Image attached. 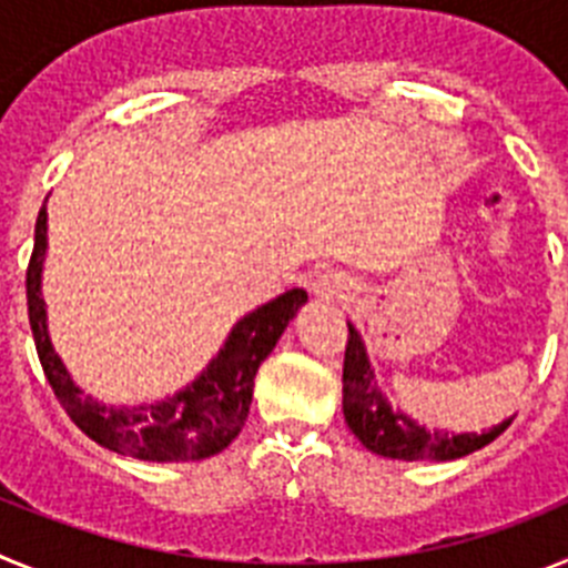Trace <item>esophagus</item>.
<instances>
[{
    "mask_svg": "<svg viewBox=\"0 0 568 568\" xmlns=\"http://www.w3.org/2000/svg\"><path fill=\"white\" fill-rule=\"evenodd\" d=\"M310 290H313L318 298L327 301H341L349 295L353 290V281L346 278L344 273H335V270H324V273H315V278L310 281Z\"/></svg>",
    "mask_w": 568,
    "mask_h": 568,
    "instance_id": "34e87169",
    "label": "esophagus"
}]
</instances>
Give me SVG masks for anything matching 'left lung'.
<instances>
[{
	"instance_id": "left-lung-1",
	"label": "left lung",
	"mask_w": 568,
	"mask_h": 568,
	"mask_svg": "<svg viewBox=\"0 0 568 568\" xmlns=\"http://www.w3.org/2000/svg\"><path fill=\"white\" fill-rule=\"evenodd\" d=\"M344 418L366 449L395 460L464 458V455L478 453L486 444H491L511 424V420H504L500 426L480 435H449L426 433L424 426H418L406 415L393 413V406L381 398L369 361H366L364 344H361L358 333L353 327L346 335L344 353Z\"/></svg>"
}]
</instances>
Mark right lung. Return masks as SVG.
Instances as JSON below:
<instances>
[{
	"mask_svg": "<svg viewBox=\"0 0 568 568\" xmlns=\"http://www.w3.org/2000/svg\"><path fill=\"white\" fill-rule=\"evenodd\" d=\"M44 239H48V213L42 207L37 215L33 253L24 275L28 318L44 378L70 420L97 444L139 460H162V464L202 460L227 449L247 420L253 404V381L261 361L273 353L275 341L307 301V293L290 290L239 321L219 358L207 366V373L175 398L153 406H133V409H104L70 384L62 361L50 346L48 327H44V301L39 295Z\"/></svg>",
	"mask_w": 568,
	"mask_h": 568,
	"instance_id": "obj_1",
	"label": "right lung"
}]
</instances>
